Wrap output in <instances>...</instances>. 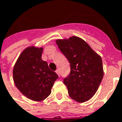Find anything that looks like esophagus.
<instances>
[{
  "label": "esophagus",
  "instance_id": "34e87169",
  "mask_svg": "<svg viewBox=\"0 0 122 122\" xmlns=\"http://www.w3.org/2000/svg\"><path fill=\"white\" fill-rule=\"evenodd\" d=\"M56 73H57L58 76H60V70H59V69H57V70H56Z\"/></svg>",
  "mask_w": 122,
  "mask_h": 122
}]
</instances>
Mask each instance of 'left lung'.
I'll return each mask as SVG.
<instances>
[{
	"label": "left lung",
	"mask_w": 122,
	"mask_h": 122,
	"mask_svg": "<svg viewBox=\"0 0 122 122\" xmlns=\"http://www.w3.org/2000/svg\"><path fill=\"white\" fill-rule=\"evenodd\" d=\"M56 43L70 62L71 71L64 79L70 96L79 103L89 100L103 77L101 56L79 37L57 40Z\"/></svg>",
	"instance_id": "left-lung-1"
}]
</instances>
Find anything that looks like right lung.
Returning a JSON list of instances; mask_svg holds the SVG:
<instances>
[{
    "label": "right lung",
    "mask_w": 122,
    "mask_h": 122,
    "mask_svg": "<svg viewBox=\"0 0 122 122\" xmlns=\"http://www.w3.org/2000/svg\"><path fill=\"white\" fill-rule=\"evenodd\" d=\"M43 48L29 47L21 52L14 66L13 78L16 87L31 100L42 101L51 92L58 76L41 59Z\"/></svg>",
    "instance_id": "right-lung-1"
}]
</instances>
